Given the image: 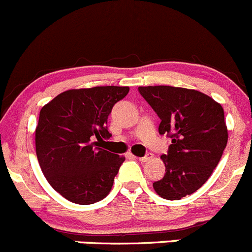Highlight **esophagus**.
<instances>
[{
    "label": "esophagus",
    "mask_w": 252,
    "mask_h": 252,
    "mask_svg": "<svg viewBox=\"0 0 252 252\" xmlns=\"http://www.w3.org/2000/svg\"><path fill=\"white\" fill-rule=\"evenodd\" d=\"M153 158V154H147V156H144V157H139V161H142V163H144V161H148V160H151V159Z\"/></svg>",
    "instance_id": "esophagus-1"
}]
</instances>
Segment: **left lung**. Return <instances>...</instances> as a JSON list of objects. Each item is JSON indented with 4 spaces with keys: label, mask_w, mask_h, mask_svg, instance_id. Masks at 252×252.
Returning a JSON list of instances; mask_svg holds the SVG:
<instances>
[{
    "label": "left lung",
    "mask_w": 252,
    "mask_h": 252,
    "mask_svg": "<svg viewBox=\"0 0 252 252\" xmlns=\"http://www.w3.org/2000/svg\"><path fill=\"white\" fill-rule=\"evenodd\" d=\"M139 93L160 118L159 133L170 136L164 178L153 189L165 200H180L197 191L218 165L228 142L224 110L195 89L171 86L139 87Z\"/></svg>",
    "instance_id": "left-lung-1"
}]
</instances>
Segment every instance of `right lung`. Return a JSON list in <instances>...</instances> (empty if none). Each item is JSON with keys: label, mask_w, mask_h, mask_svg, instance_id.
I'll list each match as a JSON object with an SVG mask.
<instances>
[{"label": "right lung", "mask_w": 252, "mask_h": 252, "mask_svg": "<svg viewBox=\"0 0 252 252\" xmlns=\"http://www.w3.org/2000/svg\"><path fill=\"white\" fill-rule=\"evenodd\" d=\"M128 87L69 89L40 110L35 151L47 183L77 205H92L109 195L125 157L95 147L109 138L108 116Z\"/></svg>", "instance_id": "1"}]
</instances>
